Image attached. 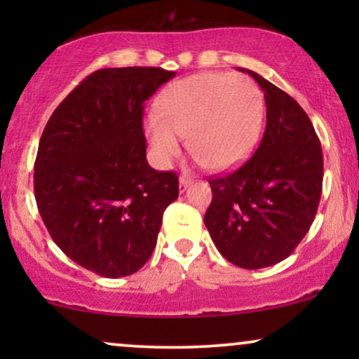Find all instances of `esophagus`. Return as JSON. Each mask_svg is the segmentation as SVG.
Returning <instances> with one entry per match:
<instances>
[{
	"mask_svg": "<svg viewBox=\"0 0 359 359\" xmlns=\"http://www.w3.org/2000/svg\"><path fill=\"white\" fill-rule=\"evenodd\" d=\"M191 184V178H186V176H181L180 178V193H184L186 188Z\"/></svg>",
	"mask_w": 359,
	"mask_h": 359,
	"instance_id": "obj_1",
	"label": "esophagus"
}]
</instances>
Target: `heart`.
<instances>
[{"label":"heart","instance_id":"heart-1","mask_svg":"<svg viewBox=\"0 0 359 359\" xmlns=\"http://www.w3.org/2000/svg\"><path fill=\"white\" fill-rule=\"evenodd\" d=\"M263 116V95L248 76L198 73L161 93L158 112L147 117L144 129L160 166L180 154L183 137H188L189 150L201 163L224 171L252 154Z\"/></svg>","mask_w":359,"mask_h":359}]
</instances>
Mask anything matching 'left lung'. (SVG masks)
I'll use <instances>...</instances> for the list:
<instances>
[{
	"mask_svg": "<svg viewBox=\"0 0 359 359\" xmlns=\"http://www.w3.org/2000/svg\"><path fill=\"white\" fill-rule=\"evenodd\" d=\"M264 93L262 144L233 173L209 181L204 224L220 255L245 269L273 266L294 252L316 219L322 196L320 140L306 111L247 68Z\"/></svg>",
	"mask_w": 359,
	"mask_h": 359,
	"instance_id": "8db88e82",
	"label": "left lung"
}]
</instances>
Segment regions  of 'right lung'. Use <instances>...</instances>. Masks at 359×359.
Instances as JSON below:
<instances>
[{"instance_id": "right-lung-1", "label": "right lung", "mask_w": 359, "mask_h": 359, "mask_svg": "<svg viewBox=\"0 0 359 359\" xmlns=\"http://www.w3.org/2000/svg\"><path fill=\"white\" fill-rule=\"evenodd\" d=\"M176 75L163 68H102L48 119L34 165L46 227L68 258L104 278L134 274L154 253L178 175L147 161L145 101Z\"/></svg>"}]
</instances>
